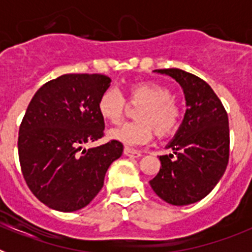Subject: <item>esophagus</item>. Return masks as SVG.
Listing matches in <instances>:
<instances>
[{
  "instance_id": "1",
  "label": "esophagus",
  "mask_w": 252,
  "mask_h": 252,
  "mask_svg": "<svg viewBox=\"0 0 252 252\" xmlns=\"http://www.w3.org/2000/svg\"><path fill=\"white\" fill-rule=\"evenodd\" d=\"M124 154L128 158H140L141 157V153H140L139 150H135V149H131V148H125Z\"/></svg>"
}]
</instances>
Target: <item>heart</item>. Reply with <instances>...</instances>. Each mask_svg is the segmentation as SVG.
I'll use <instances>...</instances> for the list:
<instances>
[{
	"label": "heart",
	"instance_id": "1",
	"mask_svg": "<svg viewBox=\"0 0 252 252\" xmlns=\"http://www.w3.org/2000/svg\"><path fill=\"white\" fill-rule=\"evenodd\" d=\"M128 103L137 107L135 111L136 121L126 122L108 132L111 140L126 145H141L153 136L155 130L158 136L164 137L174 133L182 121V110L173 99L170 90L153 82H137L126 88ZM126 99L115 88L104 91L98 98L97 110L104 121L119 124L126 111Z\"/></svg>",
	"mask_w": 252,
	"mask_h": 252
}]
</instances>
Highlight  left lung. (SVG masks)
Here are the masks:
<instances>
[{
	"label": "left lung",
	"mask_w": 252,
	"mask_h": 252,
	"mask_svg": "<svg viewBox=\"0 0 252 252\" xmlns=\"http://www.w3.org/2000/svg\"><path fill=\"white\" fill-rule=\"evenodd\" d=\"M174 78L183 88L187 111L168 148L159 157L161 168L150 180L153 190L166 203L187 206L211 193L223 175L230 157L228 116L208 83L182 69H155Z\"/></svg>",
	"instance_id": "obj_1"
}]
</instances>
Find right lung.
I'll return each instance as SVG.
<instances>
[{
	"instance_id": "1",
	"label": "right lung",
	"mask_w": 252,
	"mask_h": 252,
	"mask_svg": "<svg viewBox=\"0 0 252 252\" xmlns=\"http://www.w3.org/2000/svg\"><path fill=\"white\" fill-rule=\"evenodd\" d=\"M110 83L103 74H64L40 87L29 103L19 130L20 165L31 192L49 208L74 212L90 204L122 155L116 140L83 148L104 135L97 103Z\"/></svg>"
}]
</instances>
